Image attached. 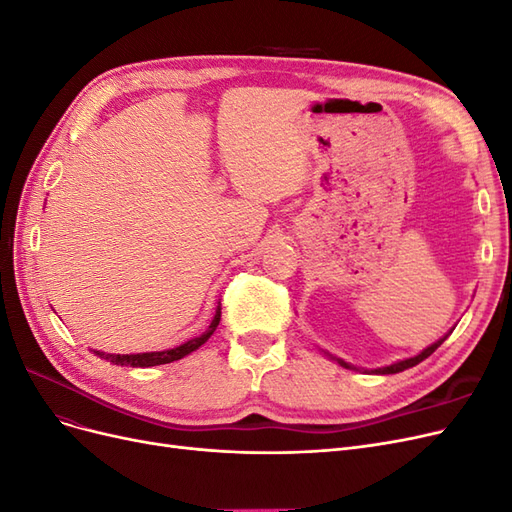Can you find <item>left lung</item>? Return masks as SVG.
Listing matches in <instances>:
<instances>
[{
	"label": "left lung",
	"instance_id": "left-lung-1",
	"mask_svg": "<svg viewBox=\"0 0 512 512\" xmlns=\"http://www.w3.org/2000/svg\"><path fill=\"white\" fill-rule=\"evenodd\" d=\"M448 335H444L442 339H438L436 344H431V346H427L421 354H416V356H410V359H404V361H397V363H393V365H389V367H378V369H374V374H399V371H404V369H410V367H414V365H418L421 361H425L427 356H431L433 352H436L440 346H442V342L446 339ZM337 363L342 365V367H346V369H356V367H352V365H348L346 361H342V359H337Z\"/></svg>",
	"mask_w": 512,
	"mask_h": 512
}]
</instances>
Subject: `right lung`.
<instances>
[{
    "label": "right lung",
    "mask_w": 512,
    "mask_h": 512,
    "mask_svg": "<svg viewBox=\"0 0 512 512\" xmlns=\"http://www.w3.org/2000/svg\"><path fill=\"white\" fill-rule=\"evenodd\" d=\"M220 309L222 307L218 305V309H215V316H213V320L209 324V329L203 335L194 337V339H190V342H185V344H181L177 348L162 350V352H138V354H106V352L94 350V354H98L100 359L111 361L113 365H128V367H153V365H164V363L179 361V359H183V356H188L190 352H194V350H198L200 346H203L207 339L213 335V331L218 329L220 316H222Z\"/></svg>",
    "instance_id": "add662e5"
}]
</instances>
